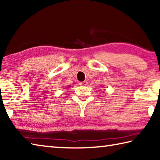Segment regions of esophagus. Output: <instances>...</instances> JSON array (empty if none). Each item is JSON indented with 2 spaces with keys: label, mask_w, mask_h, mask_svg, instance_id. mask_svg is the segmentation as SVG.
I'll return each mask as SVG.
<instances>
[{
  "label": "esophagus",
  "mask_w": 160,
  "mask_h": 160,
  "mask_svg": "<svg viewBox=\"0 0 160 160\" xmlns=\"http://www.w3.org/2000/svg\"><path fill=\"white\" fill-rule=\"evenodd\" d=\"M80 85H84V86H85V85H88V82H87V81H83V82H80Z\"/></svg>",
  "instance_id": "34e87169"
}]
</instances>
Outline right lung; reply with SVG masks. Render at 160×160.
I'll return each instance as SVG.
<instances>
[{"label": "right lung", "instance_id": "obj_1", "mask_svg": "<svg viewBox=\"0 0 160 160\" xmlns=\"http://www.w3.org/2000/svg\"><path fill=\"white\" fill-rule=\"evenodd\" d=\"M70 88V86H69V87H68V88Z\"/></svg>", "mask_w": 160, "mask_h": 160}]
</instances>
